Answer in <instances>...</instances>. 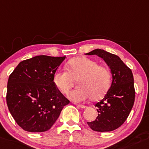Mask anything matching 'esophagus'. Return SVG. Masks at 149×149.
Segmentation results:
<instances>
[{"label":"esophagus","instance_id":"esophagus-1","mask_svg":"<svg viewBox=\"0 0 149 149\" xmlns=\"http://www.w3.org/2000/svg\"><path fill=\"white\" fill-rule=\"evenodd\" d=\"M77 106L78 107L81 108V109H86L87 108L86 106H84V105H81V104H78Z\"/></svg>","mask_w":149,"mask_h":149}]
</instances>
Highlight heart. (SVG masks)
<instances>
[{"label":"heart","mask_w":149,"mask_h":149,"mask_svg":"<svg viewBox=\"0 0 149 149\" xmlns=\"http://www.w3.org/2000/svg\"><path fill=\"white\" fill-rule=\"evenodd\" d=\"M68 70H58L54 75L55 86L63 94H67L75 80L79 88L70 92L68 98L75 102H81L90 98L98 99L106 93L110 86L109 70L92 59L79 57L67 63Z\"/></svg>","instance_id":"obj_1"}]
</instances>
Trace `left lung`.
<instances>
[{
  "label": "left lung",
  "instance_id": "8db88e82",
  "mask_svg": "<svg viewBox=\"0 0 149 149\" xmlns=\"http://www.w3.org/2000/svg\"><path fill=\"white\" fill-rule=\"evenodd\" d=\"M86 55H96L103 58L112 74L110 88L95 105L99 113L96 119L87 123L95 131H113L124 123L134 106L135 89L132 71L118 56L104 50L95 49Z\"/></svg>",
  "mask_w": 149,
  "mask_h": 149
}]
</instances>
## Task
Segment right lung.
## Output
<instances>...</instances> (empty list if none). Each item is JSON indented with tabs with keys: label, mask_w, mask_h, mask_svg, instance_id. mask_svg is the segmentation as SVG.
Here are the masks:
<instances>
[{
	"label": "right lung",
	"mask_w": 149,
	"mask_h": 149,
	"mask_svg": "<svg viewBox=\"0 0 149 149\" xmlns=\"http://www.w3.org/2000/svg\"><path fill=\"white\" fill-rule=\"evenodd\" d=\"M63 57L37 56L20 62L8 81L6 102L23 130L44 132L52 127L70 101L56 88L54 75Z\"/></svg>",
	"instance_id": "1"
}]
</instances>
